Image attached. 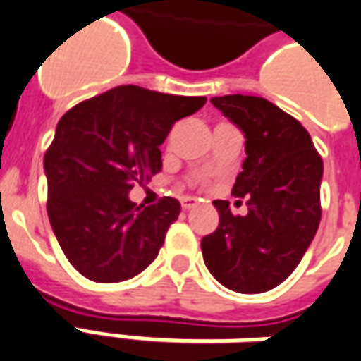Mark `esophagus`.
<instances>
[{
    "mask_svg": "<svg viewBox=\"0 0 361 361\" xmlns=\"http://www.w3.org/2000/svg\"><path fill=\"white\" fill-rule=\"evenodd\" d=\"M181 207H183V210H191V208L197 207V199L195 197H183L181 199Z\"/></svg>",
    "mask_w": 361,
    "mask_h": 361,
    "instance_id": "esophagus-1",
    "label": "esophagus"
}]
</instances>
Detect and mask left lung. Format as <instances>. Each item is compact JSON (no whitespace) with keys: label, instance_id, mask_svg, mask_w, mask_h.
I'll return each mask as SVG.
<instances>
[{"label":"left lung","instance_id":"8db88e82","mask_svg":"<svg viewBox=\"0 0 361 361\" xmlns=\"http://www.w3.org/2000/svg\"><path fill=\"white\" fill-rule=\"evenodd\" d=\"M210 103L245 133L247 159L231 193L247 197L248 214L214 201L220 224L202 237V258L224 287L266 293L293 274L316 235L323 160L306 128L264 97L237 93Z\"/></svg>","mask_w":361,"mask_h":361}]
</instances>
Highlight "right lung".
Segmentation results:
<instances>
[{"label":"right lung","mask_w":361,"mask_h":361,"mask_svg":"<svg viewBox=\"0 0 361 361\" xmlns=\"http://www.w3.org/2000/svg\"><path fill=\"white\" fill-rule=\"evenodd\" d=\"M207 97H183L118 85L82 101L59 120L44 157L47 216L68 262L87 279L118 283L153 262L180 202L172 197L141 208L133 183L162 168L160 149L176 120Z\"/></svg>","instance_id":"add662e5"}]
</instances>
